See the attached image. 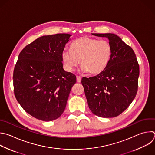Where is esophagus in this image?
Here are the masks:
<instances>
[{
    "label": "esophagus",
    "instance_id": "1",
    "mask_svg": "<svg viewBox=\"0 0 155 155\" xmlns=\"http://www.w3.org/2000/svg\"><path fill=\"white\" fill-rule=\"evenodd\" d=\"M81 81V78L79 76H77V81L78 83H80Z\"/></svg>",
    "mask_w": 155,
    "mask_h": 155
}]
</instances>
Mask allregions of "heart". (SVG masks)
I'll return each instance as SVG.
<instances>
[{
  "mask_svg": "<svg viewBox=\"0 0 155 155\" xmlns=\"http://www.w3.org/2000/svg\"><path fill=\"white\" fill-rule=\"evenodd\" d=\"M112 52L111 45L108 41L84 37L72 42L70 50L63 51L62 58L69 71H73L80 60L82 72L98 74L107 67Z\"/></svg>",
  "mask_w": 155,
  "mask_h": 155,
  "instance_id": "1",
  "label": "heart"
}]
</instances>
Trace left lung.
<instances>
[{"mask_svg": "<svg viewBox=\"0 0 155 155\" xmlns=\"http://www.w3.org/2000/svg\"><path fill=\"white\" fill-rule=\"evenodd\" d=\"M109 39L113 52L105 69L96 76L83 77L87 104L101 117H114L123 113L135 98L139 66L132 48L113 33H92Z\"/></svg>", "mask_w": 155, "mask_h": 155, "instance_id": "8db88e82", "label": "left lung"}]
</instances>
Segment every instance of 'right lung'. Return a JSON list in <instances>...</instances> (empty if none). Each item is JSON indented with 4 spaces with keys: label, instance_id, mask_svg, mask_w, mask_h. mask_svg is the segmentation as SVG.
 <instances>
[{
    "label": "right lung",
    "instance_id": "obj_1",
    "mask_svg": "<svg viewBox=\"0 0 155 155\" xmlns=\"http://www.w3.org/2000/svg\"><path fill=\"white\" fill-rule=\"evenodd\" d=\"M71 35L42 36L25 46L13 72L15 95L21 107L45 122L60 117L76 76L63 68L62 54Z\"/></svg>",
    "mask_w": 155,
    "mask_h": 155
}]
</instances>
